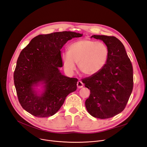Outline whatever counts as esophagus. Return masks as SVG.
<instances>
[{"mask_svg": "<svg viewBox=\"0 0 147 147\" xmlns=\"http://www.w3.org/2000/svg\"><path fill=\"white\" fill-rule=\"evenodd\" d=\"M77 86L78 87V88H82L83 87V86H84V84L80 81V80H79L77 83Z\"/></svg>", "mask_w": 147, "mask_h": 147, "instance_id": "obj_1", "label": "esophagus"}]
</instances>
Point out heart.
<instances>
[{
  "instance_id": "heart-1",
  "label": "heart",
  "mask_w": 147,
  "mask_h": 147,
  "mask_svg": "<svg viewBox=\"0 0 147 147\" xmlns=\"http://www.w3.org/2000/svg\"><path fill=\"white\" fill-rule=\"evenodd\" d=\"M109 49L100 41L81 40L73 42L68 49L67 54L62 59L66 71L72 73L78 63L80 71L85 76H91L99 73L107 61Z\"/></svg>"
}]
</instances>
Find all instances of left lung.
Instances as JSON below:
<instances>
[{"label":"left lung","instance_id":"1","mask_svg":"<svg viewBox=\"0 0 147 147\" xmlns=\"http://www.w3.org/2000/svg\"><path fill=\"white\" fill-rule=\"evenodd\" d=\"M103 41L109 49L105 67L97 74L82 79L90 90L85 101L88 112L100 119L112 118L126 106L133 88V67L123 43L115 36H91Z\"/></svg>","mask_w":147,"mask_h":147}]
</instances>
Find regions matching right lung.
<instances>
[{
    "instance_id": "add662e5",
    "label": "right lung",
    "mask_w": 147,
    "mask_h": 147,
    "mask_svg": "<svg viewBox=\"0 0 147 147\" xmlns=\"http://www.w3.org/2000/svg\"><path fill=\"white\" fill-rule=\"evenodd\" d=\"M82 34L70 31L39 35L32 40L19 55L14 73V85L22 107L32 115H53L65 98L77 89L78 79L62 75L61 50L73 38ZM44 84V92L37 95L33 86Z\"/></svg>"
}]
</instances>
